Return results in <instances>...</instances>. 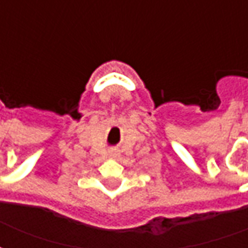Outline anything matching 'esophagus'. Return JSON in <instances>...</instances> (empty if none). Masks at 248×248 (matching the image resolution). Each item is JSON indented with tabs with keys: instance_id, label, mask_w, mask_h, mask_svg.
<instances>
[{
	"instance_id": "34e87169",
	"label": "esophagus",
	"mask_w": 248,
	"mask_h": 248,
	"mask_svg": "<svg viewBox=\"0 0 248 248\" xmlns=\"http://www.w3.org/2000/svg\"><path fill=\"white\" fill-rule=\"evenodd\" d=\"M108 154H110L111 158H117V156L119 155V151L117 150V149H111V150L108 151Z\"/></svg>"
}]
</instances>
